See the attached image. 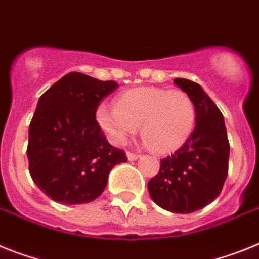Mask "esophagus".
Segmentation results:
<instances>
[{
	"mask_svg": "<svg viewBox=\"0 0 259 259\" xmlns=\"http://www.w3.org/2000/svg\"><path fill=\"white\" fill-rule=\"evenodd\" d=\"M127 157H128V160H138L139 157H140V154L139 153H134V152H131V151H128L127 152Z\"/></svg>",
	"mask_w": 259,
	"mask_h": 259,
	"instance_id": "1",
	"label": "esophagus"
}]
</instances>
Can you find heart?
Instances as JSON below:
<instances>
[{"mask_svg":"<svg viewBox=\"0 0 259 259\" xmlns=\"http://www.w3.org/2000/svg\"><path fill=\"white\" fill-rule=\"evenodd\" d=\"M97 120L114 144H124L140 125L147 145L158 153H167L190 138L196 107L183 90L145 86L120 94L116 107L99 106Z\"/></svg>","mask_w":259,"mask_h":259,"instance_id":"b5f03b06","label":"heart"}]
</instances>
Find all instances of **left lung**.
Wrapping results in <instances>:
<instances>
[{
  "mask_svg": "<svg viewBox=\"0 0 259 259\" xmlns=\"http://www.w3.org/2000/svg\"><path fill=\"white\" fill-rule=\"evenodd\" d=\"M196 107V124L186 143L161 160L158 173L148 182V191L161 208L190 213L213 202L228 176L229 141L218 106L196 82L174 79Z\"/></svg>",
  "mask_w": 259,
  "mask_h": 259,
  "instance_id": "obj_1",
  "label": "left lung"
}]
</instances>
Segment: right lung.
<instances>
[{"mask_svg": "<svg viewBox=\"0 0 259 259\" xmlns=\"http://www.w3.org/2000/svg\"><path fill=\"white\" fill-rule=\"evenodd\" d=\"M116 88L115 81L72 72L39 98L28 128V170L55 202H93L103 193L112 167L127 161L96 119L101 99Z\"/></svg>", "mask_w": 259, "mask_h": 259, "instance_id": "add662e5", "label": "right lung"}]
</instances>
